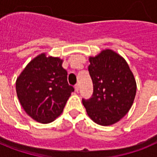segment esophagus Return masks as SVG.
Returning <instances> with one entry per match:
<instances>
[{
  "instance_id": "esophagus-1",
  "label": "esophagus",
  "mask_w": 157,
  "mask_h": 157,
  "mask_svg": "<svg viewBox=\"0 0 157 157\" xmlns=\"http://www.w3.org/2000/svg\"><path fill=\"white\" fill-rule=\"evenodd\" d=\"M75 92H77V93L79 91V86H78V85L75 86Z\"/></svg>"
}]
</instances>
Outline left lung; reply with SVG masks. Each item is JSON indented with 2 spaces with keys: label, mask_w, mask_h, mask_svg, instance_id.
Masks as SVG:
<instances>
[{
  "label": "left lung",
  "mask_w": 157,
  "mask_h": 157,
  "mask_svg": "<svg viewBox=\"0 0 157 157\" xmlns=\"http://www.w3.org/2000/svg\"><path fill=\"white\" fill-rule=\"evenodd\" d=\"M89 72L94 94L82 99L87 115L101 126H110L126 116L134 103L137 84L126 59L115 51L106 48L90 56Z\"/></svg>",
  "instance_id": "left-lung-1"
}]
</instances>
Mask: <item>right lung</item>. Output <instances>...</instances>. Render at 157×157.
I'll return each mask as SVG.
<instances>
[{
  "mask_svg": "<svg viewBox=\"0 0 157 157\" xmlns=\"http://www.w3.org/2000/svg\"><path fill=\"white\" fill-rule=\"evenodd\" d=\"M62 63L59 57L42 52L27 63L16 79V94L23 110L38 123L56 120L74 91Z\"/></svg>",
  "mask_w": 157,
  "mask_h": 157,
  "instance_id": "1",
  "label": "right lung"
}]
</instances>
